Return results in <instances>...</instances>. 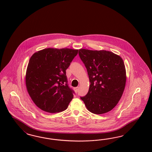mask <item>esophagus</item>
I'll use <instances>...</instances> for the list:
<instances>
[{"label":"esophagus","instance_id":"34e87169","mask_svg":"<svg viewBox=\"0 0 152 152\" xmlns=\"http://www.w3.org/2000/svg\"><path fill=\"white\" fill-rule=\"evenodd\" d=\"M74 90H75V91L76 92V93H77V91H78V90H79V87H76V88H74Z\"/></svg>","mask_w":152,"mask_h":152}]
</instances>
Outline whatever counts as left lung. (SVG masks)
<instances>
[{
  "label": "left lung",
  "mask_w": 152,
  "mask_h": 152,
  "mask_svg": "<svg viewBox=\"0 0 152 152\" xmlns=\"http://www.w3.org/2000/svg\"><path fill=\"white\" fill-rule=\"evenodd\" d=\"M90 83L88 94L81 97L87 109L96 115L107 113L118 104L126 82L122 58L112 52L80 49Z\"/></svg>",
  "instance_id": "8db88e82"
}]
</instances>
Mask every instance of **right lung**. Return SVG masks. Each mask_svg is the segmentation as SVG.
Listing matches in <instances>:
<instances>
[{
  "mask_svg": "<svg viewBox=\"0 0 152 152\" xmlns=\"http://www.w3.org/2000/svg\"><path fill=\"white\" fill-rule=\"evenodd\" d=\"M78 49L49 48L32 56L27 67V90L38 108L48 113L66 110L73 98L66 70Z\"/></svg>",
  "mask_w": 152,
  "mask_h": 152,
  "instance_id": "add662e5",
  "label": "right lung"
}]
</instances>
